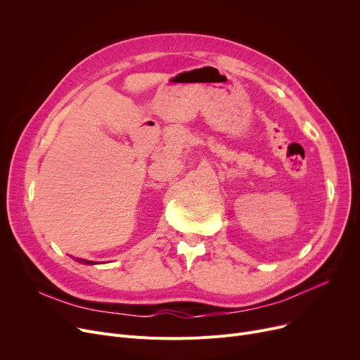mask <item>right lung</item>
<instances>
[{"label":"right lung","mask_w":360,"mask_h":360,"mask_svg":"<svg viewBox=\"0 0 360 360\" xmlns=\"http://www.w3.org/2000/svg\"><path fill=\"white\" fill-rule=\"evenodd\" d=\"M75 261H79V262H82V264H90V266H93V264H98V262H94V261H87V259H82V258H80V259L77 258Z\"/></svg>","instance_id":"obj_1"}]
</instances>
